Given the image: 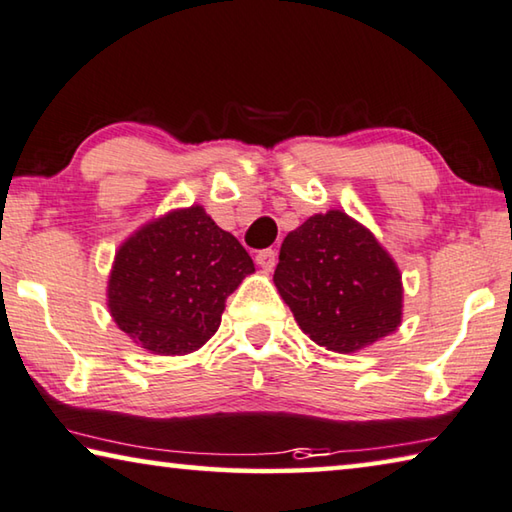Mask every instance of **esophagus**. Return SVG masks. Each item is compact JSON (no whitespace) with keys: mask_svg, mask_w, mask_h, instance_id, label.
<instances>
[{"mask_svg":"<svg viewBox=\"0 0 512 512\" xmlns=\"http://www.w3.org/2000/svg\"><path fill=\"white\" fill-rule=\"evenodd\" d=\"M275 250L273 248H266V250H259V253L255 255V262H257V266L259 269H264L266 273L269 271H273V266H275Z\"/></svg>","mask_w":512,"mask_h":512,"instance_id":"esophagus-1","label":"esophagus"}]
</instances>
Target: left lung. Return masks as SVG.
<instances>
[{
	"mask_svg": "<svg viewBox=\"0 0 512 512\" xmlns=\"http://www.w3.org/2000/svg\"><path fill=\"white\" fill-rule=\"evenodd\" d=\"M273 282L300 330L328 351H360L401 323L399 269L344 212L316 214L289 232Z\"/></svg>",
	"mask_w": 512,
	"mask_h": 512,
	"instance_id": "8db88e82",
	"label": "left lung"
}]
</instances>
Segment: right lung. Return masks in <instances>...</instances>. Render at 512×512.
Wrapping results in <instances>:
<instances>
[{"instance_id": "add662e5", "label": "right lung", "mask_w": 512, "mask_h": 512, "mask_svg": "<svg viewBox=\"0 0 512 512\" xmlns=\"http://www.w3.org/2000/svg\"><path fill=\"white\" fill-rule=\"evenodd\" d=\"M253 271L246 248L205 209H180L120 246L109 310L136 344L159 355H184L214 335L225 298Z\"/></svg>"}]
</instances>
